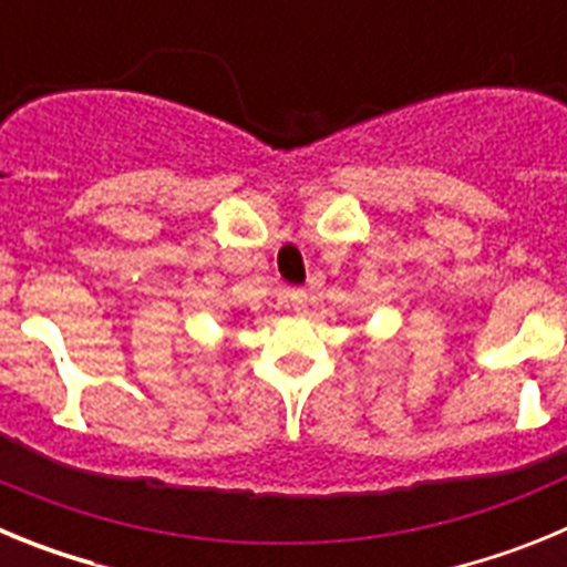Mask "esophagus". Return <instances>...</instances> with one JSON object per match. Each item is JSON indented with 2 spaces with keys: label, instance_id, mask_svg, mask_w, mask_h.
Listing matches in <instances>:
<instances>
[{
  "label": "esophagus",
  "instance_id": "obj_1",
  "mask_svg": "<svg viewBox=\"0 0 567 567\" xmlns=\"http://www.w3.org/2000/svg\"><path fill=\"white\" fill-rule=\"evenodd\" d=\"M289 303H292V309L295 312H307V307H309V292L307 289H289Z\"/></svg>",
  "mask_w": 567,
  "mask_h": 567
}]
</instances>
